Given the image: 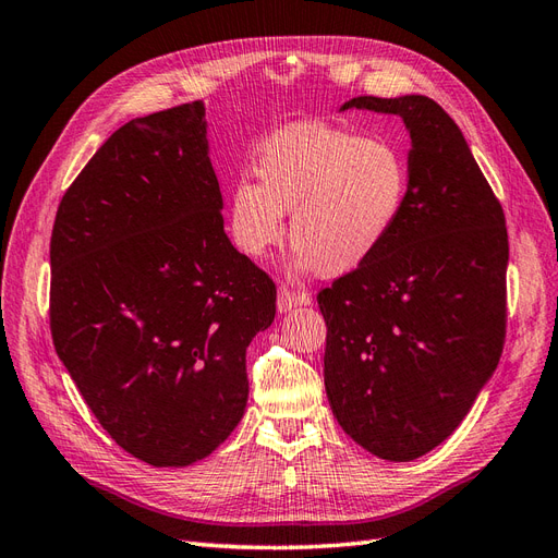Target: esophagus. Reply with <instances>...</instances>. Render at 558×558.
<instances>
[{
	"label": "esophagus",
	"mask_w": 558,
	"mask_h": 558,
	"mask_svg": "<svg viewBox=\"0 0 558 558\" xmlns=\"http://www.w3.org/2000/svg\"><path fill=\"white\" fill-rule=\"evenodd\" d=\"M308 302V296L304 292H296L292 288H284V284H280L278 290V313H288L296 306H304Z\"/></svg>",
	"instance_id": "obj_1"
}]
</instances>
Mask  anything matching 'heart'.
<instances>
[{
    "label": "heart",
    "instance_id": "1",
    "mask_svg": "<svg viewBox=\"0 0 558 558\" xmlns=\"http://www.w3.org/2000/svg\"><path fill=\"white\" fill-rule=\"evenodd\" d=\"M256 179H240L228 195L235 247L262 259L280 245L290 211L294 266L323 276H347L373 259L410 197V165L396 143L318 122L270 136Z\"/></svg>",
    "mask_w": 558,
    "mask_h": 558
}]
</instances>
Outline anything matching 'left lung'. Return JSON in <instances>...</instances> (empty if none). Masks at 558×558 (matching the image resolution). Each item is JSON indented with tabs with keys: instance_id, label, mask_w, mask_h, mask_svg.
<instances>
[{
	"instance_id": "1",
	"label": "left lung",
	"mask_w": 558,
	"mask_h": 558,
	"mask_svg": "<svg viewBox=\"0 0 558 558\" xmlns=\"http://www.w3.org/2000/svg\"><path fill=\"white\" fill-rule=\"evenodd\" d=\"M410 134V197L373 259L318 294L325 391L361 448L410 462L446 440L493 377L507 327L502 205L460 126L420 94L351 98Z\"/></svg>"
}]
</instances>
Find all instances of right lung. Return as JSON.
I'll return each mask as SVG.
<instances>
[{"mask_svg": "<svg viewBox=\"0 0 558 558\" xmlns=\"http://www.w3.org/2000/svg\"><path fill=\"white\" fill-rule=\"evenodd\" d=\"M205 104L122 124L51 233V337L110 438L153 466L211 454L245 415L276 284L223 231Z\"/></svg>", "mask_w": 558, "mask_h": 558, "instance_id": "obj_1", "label": "right lung"}]
</instances>
